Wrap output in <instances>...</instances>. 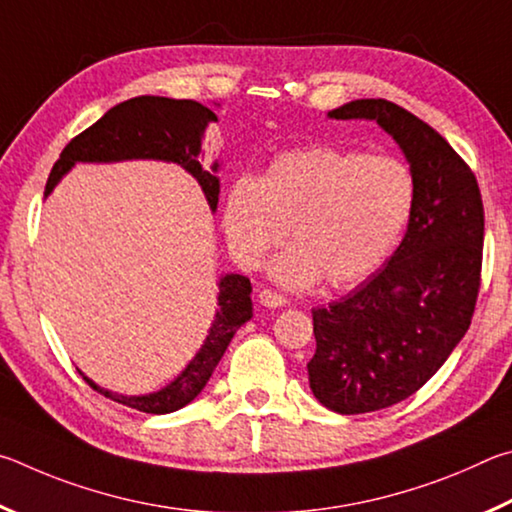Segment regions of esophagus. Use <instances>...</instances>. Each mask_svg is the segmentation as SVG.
<instances>
[{"label": "esophagus", "mask_w": 512, "mask_h": 512, "mask_svg": "<svg viewBox=\"0 0 512 512\" xmlns=\"http://www.w3.org/2000/svg\"><path fill=\"white\" fill-rule=\"evenodd\" d=\"M258 301H261V306H265V308H283L285 303H288L283 294L274 292V290H261V294H258Z\"/></svg>", "instance_id": "34e87169"}]
</instances>
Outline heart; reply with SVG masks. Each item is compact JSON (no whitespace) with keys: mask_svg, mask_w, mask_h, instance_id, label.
<instances>
[{"mask_svg":"<svg viewBox=\"0 0 512 512\" xmlns=\"http://www.w3.org/2000/svg\"><path fill=\"white\" fill-rule=\"evenodd\" d=\"M416 206V179L396 157L337 146L279 152L263 177L231 179L222 229L245 267L261 265L292 224L297 240L272 265L288 288L364 281L387 261Z\"/></svg>","mask_w":512,"mask_h":512,"instance_id":"b5f03b06","label":"heart"}]
</instances>
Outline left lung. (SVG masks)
I'll return each instance as SVG.
<instances>
[{"instance_id": "left-lung-1", "label": "left lung", "mask_w": 512, "mask_h": 512, "mask_svg": "<svg viewBox=\"0 0 512 512\" xmlns=\"http://www.w3.org/2000/svg\"><path fill=\"white\" fill-rule=\"evenodd\" d=\"M328 119L375 121L416 179V206L382 270L328 308L312 310L315 398L337 414H369L416 393L468 333L483 254L477 177L434 128L384 98H360Z\"/></svg>"}]
</instances>
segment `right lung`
<instances>
[{
    "label": "right lung",
    "mask_w": 512,
    "mask_h": 512,
    "mask_svg": "<svg viewBox=\"0 0 512 512\" xmlns=\"http://www.w3.org/2000/svg\"><path fill=\"white\" fill-rule=\"evenodd\" d=\"M218 121L213 110L197 101H177L166 96H137L114 105L98 119L92 128L71 139L60 159L53 164L44 197H49L58 186L62 175H67L76 164H114L130 159H157L170 161L191 173L209 202V209H218L220 195V161L215 159L209 170L200 164L202 139L209 123ZM218 310L209 328L204 344L195 353L186 369L173 382L146 396H123V393L98 387L83 375L87 384L121 405L143 411V414H170L186 407L197 398L206 382L222 360L236 330L251 319V283L242 274H224L218 281Z\"/></svg>",
    "instance_id": "1"
}]
</instances>
